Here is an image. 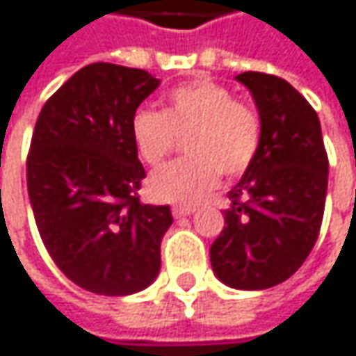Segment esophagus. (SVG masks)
I'll use <instances>...</instances> for the list:
<instances>
[{"instance_id":"obj_1","label":"esophagus","mask_w":356,"mask_h":356,"mask_svg":"<svg viewBox=\"0 0 356 356\" xmlns=\"http://www.w3.org/2000/svg\"><path fill=\"white\" fill-rule=\"evenodd\" d=\"M171 211H173L175 218H185V216H191L195 211V207L193 205H173Z\"/></svg>"}]
</instances>
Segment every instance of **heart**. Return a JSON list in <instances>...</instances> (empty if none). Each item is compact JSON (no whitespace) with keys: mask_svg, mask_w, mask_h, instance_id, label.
Masks as SVG:
<instances>
[{"mask_svg":"<svg viewBox=\"0 0 356 356\" xmlns=\"http://www.w3.org/2000/svg\"><path fill=\"white\" fill-rule=\"evenodd\" d=\"M140 159L159 167L185 138L187 159L163 167L149 179V193L159 201L195 203L220 183V173L243 175L261 145L260 115L234 92L209 78L169 90L165 108H138L131 122Z\"/></svg>","mask_w":356,"mask_h":356,"instance_id":"obj_1","label":"heart"}]
</instances>
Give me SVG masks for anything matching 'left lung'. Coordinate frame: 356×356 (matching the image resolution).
<instances>
[{"mask_svg": "<svg viewBox=\"0 0 356 356\" xmlns=\"http://www.w3.org/2000/svg\"><path fill=\"white\" fill-rule=\"evenodd\" d=\"M236 78L258 106L261 145L227 193L232 203L209 260L223 284L264 290L288 280L318 240L328 157L318 115L292 84L264 72Z\"/></svg>", "mask_w": 356, "mask_h": 356, "instance_id": "obj_1", "label": "left lung"}]
</instances>
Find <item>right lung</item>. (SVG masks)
I'll return each instance as SVG.
<instances>
[{"instance_id":"1","label":"right lung","mask_w":356,"mask_h":356,"mask_svg":"<svg viewBox=\"0 0 356 356\" xmlns=\"http://www.w3.org/2000/svg\"><path fill=\"white\" fill-rule=\"evenodd\" d=\"M159 86L138 68L95 62L70 76L35 120L28 195L48 254L76 286L127 296L161 268L169 205L140 203L145 169L131 122Z\"/></svg>"}]
</instances>
